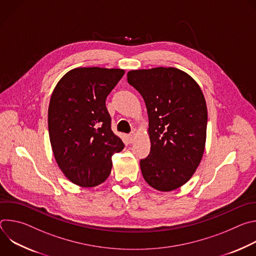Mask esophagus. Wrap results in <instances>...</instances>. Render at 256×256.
<instances>
[{
    "label": "esophagus",
    "instance_id": "obj_1",
    "mask_svg": "<svg viewBox=\"0 0 256 256\" xmlns=\"http://www.w3.org/2000/svg\"><path fill=\"white\" fill-rule=\"evenodd\" d=\"M134 140V132H130V134H128V140H130V142H132Z\"/></svg>",
    "mask_w": 256,
    "mask_h": 256
}]
</instances>
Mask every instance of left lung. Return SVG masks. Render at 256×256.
<instances>
[{"label":"left lung","instance_id":"1","mask_svg":"<svg viewBox=\"0 0 256 256\" xmlns=\"http://www.w3.org/2000/svg\"><path fill=\"white\" fill-rule=\"evenodd\" d=\"M128 82L142 96L149 116L151 150L140 161L142 177L155 190H174L194 175L204 151V94L190 75L175 68L130 70Z\"/></svg>","mask_w":256,"mask_h":256}]
</instances>
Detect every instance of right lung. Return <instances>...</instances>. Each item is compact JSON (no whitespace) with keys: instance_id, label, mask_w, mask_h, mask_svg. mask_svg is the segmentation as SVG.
Returning <instances> with one entry per match:
<instances>
[{"instance_id":"obj_1","label":"right lung","mask_w":256,"mask_h":256,"mask_svg":"<svg viewBox=\"0 0 256 256\" xmlns=\"http://www.w3.org/2000/svg\"><path fill=\"white\" fill-rule=\"evenodd\" d=\"M124 70L77 68L56 84L48 107V132L56 161L72 184L96 186L109 176L112 157L124 148L112 130L105 101Z\"/></svg>"}]
</instances>
